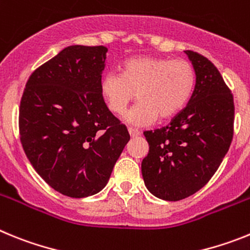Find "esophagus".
<instances>
[{
  "mask_svg": "<svg viewBox=\"0 0 250 250\" xmlns=\"http://www.w3.org/2000/svg\"><path fill=\"white\" fill-rule=\"evenodd\" d=\"M127 131H129V134L131 138H138V136L140 135V131L136 129H132V127H129V129H127Z\"/></svg>",
  "mask_w": 250,
  "mask_h": 250,
  "instance_id": "1",
  "label": "esophagus"
}]
</instances>
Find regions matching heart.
<instances>
[{
    "label": "heart",
    "instance_id": "1",
    "mask_svg": "<svg viewBox=\"0 0 250 250\" xmlns=\"http://www.w3.org/2000/svg\"><path fill=\"white\" fill-rule=\"evenodd\" d=\"M195 80V70L187 60L143 55L126 60L121 74L107 72L101 79L100 91L106 107L118 116L125 114L138 94L139 104L125 121L143 127L182 111L193 95Z\"/></svg>",
    "mask_w": 250,
    "mask_h": 250
}]
</instances>
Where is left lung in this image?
Wrapping results in <instances>:
<instances>
[{"instance_id":"1","label":"left lung","mask_w":250,"mask_h":250,"mask_svg":"<svg viewBox=\"0 0 250 250\" xmlns=\"http://www.w3.org/2000/svg\"><path fill=\"white\" fill-rule=\"evenodd\" d=\"M195 70V87L167 126L144 131L149 154L141 163L147 190L178 202L200 190L219 167L234 132L233 95L211 61L185 51Z\"/></svg>"}]
</instances>
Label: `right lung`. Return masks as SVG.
<instances>
[{
    "label": "right lung",
    "instance_id": "add662e5",
    "mask_svg": "<svg viewBox=\"0 0 250 250\" xmlns=\"http://www.w3.org/2000/svg\"><path fill=\"white\" fill-rule=\"evenodd\" d=\"M105 46H68L28 77L20 104V139L55 190L85 198L103 190L130 140L100 91Z\"/></svg>",
    "mask_w": 250,
    "mask_h": 250
}]
</instances>
